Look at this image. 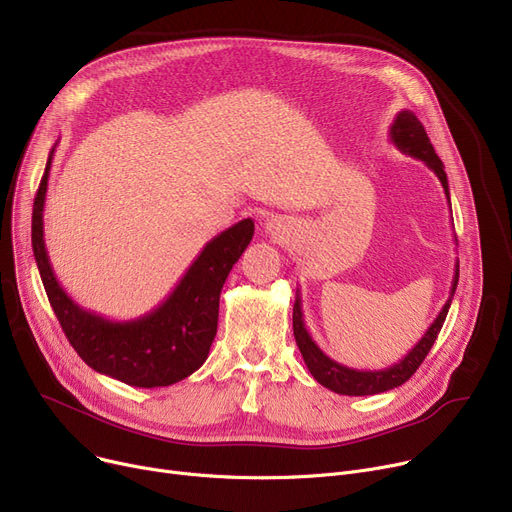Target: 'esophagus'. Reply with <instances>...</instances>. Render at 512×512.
<instances>
[{
    "mask_svg": "<svg viewBox=\"0 0 512 512\" xmlns=\"http://www.w3.org/2000/svg\"><path fill=\"white\" fill-rule=\"evenodd\" d=\"M276 230H278V226H276L274 222H267V224H265V232H272V234H274Z\"/></svg>",
    "mask_w": 512,
    "mask_h": 512,
    "instance_id": "1",
    "label": "esophagus"
}]
</instances>
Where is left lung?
<instances>
[{
	"label": "left lung",
	"instance_id": "8db88e82",
	"mask_svg": "<svg viewBox=\"0 0 512 512\" xmlns=\"http://www.w3.org/2000/svg\"><path fill=\"white\" fill-rule=\"evenodd\" d=\"M390 141L402 153H407L415 159H421L429 170H434V174L442 182L444 195L450 205L448 178L444 172L442 159L436 155L432 143H429V139H427L425 128L421 126V122L417 120V116L411 110H402L396 114V118L390 126ZM456 284H459V263H454L450 294H448L442 311L432 321V326L427 328V332L421 336V340L411 348L405 357H402L398 363H394L386 369H380V371L351 369V367H346V365L330 359L324 351H321L317 342L311 338L309 330L305 328L303 307H301V290L297 288V299H294V307H292V330H294V340H297V346L303 355L307 369L311 371V375L321 386L336 392V394H344V396H371V394H380V392L402 386L419 369V365L423 363V359L429 353V348L434 346V342L444 326V319L448 315Z\"/></svg>",
	"mask_w": 512,
	"mask_h": 512
}]
</instances>
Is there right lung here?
<instances>
[{"label":"right lung","instance_id":"1","mask_svg":"<svg viewBox=\"0 0 512 512\" xmlns=\"http://www.w3.org/2000/svg\"><path fill=\"white\" fill-rule=\"evenodd\" d=\"M56 145L49 151L35 197L31 236L47 299L66 338L91 369L128 386L161 388L188 378L209 355L218 332L220 292L232 265L249 247L255 232L253 220H240L213 236L155 309L128 321L107 319L80 307L62 288L45 249L43 209Z\"/></svg>","mask_w":512,"mask_h":512}]
</instances>
